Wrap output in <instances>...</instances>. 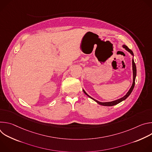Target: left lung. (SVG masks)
Returning a JSON list of instances; mask_svg holds the SVG:
<instances>
[{
    "mask_svg": "<svg viewBox=\"0 0 152 152\" xmlns=\"http://www.w3.org/2000/svg\"><path fill=\"white\" fill-rule=\"evenodd\" d=\"M123 48H125L126 50H127L129 52L131 53L132 55H134L133 52H132L131 49H129L127 46L124 45V46H123ZM132 69H133V77H133V83H132V86H131V88H130V90H129V91L127 92V93L124 97H121V98H120V99H118V100H116L113 101V102H99V101H97V100L94 99L93 98L91 97L89 95H88L87 94H86V93L84 90H83V91L84 93H85L86 95H87L89 97H90L91 99H92L93 100H94V101H96L97 103H99V104H101V105H103V106H111L115 105V104H117L120 103V102H122L123 100H124L126 98H127V97H129V96L131 94L132 91L133 90H134V86H135V77H136V76H137V68H136V65H135V62H134V59H132Z\"/></svg>",
    "mask_w": 152,
    "mask_h": 152,
    "instance_id": "obj_1",
    "label": "left lung"
}]
</instances>
